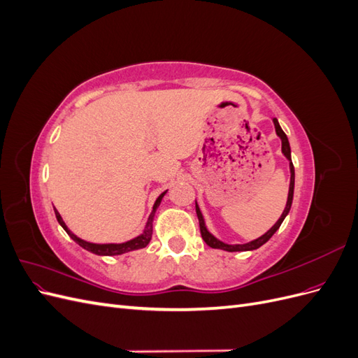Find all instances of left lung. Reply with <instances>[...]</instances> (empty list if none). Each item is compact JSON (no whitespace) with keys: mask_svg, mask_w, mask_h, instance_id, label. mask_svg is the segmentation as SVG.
Returning <instances> with one entry per match:
<instances>
[{"mask_svg":"<svg viewBox=\"0 0 358 358\" xmlns=\"http://www.w3.org/2000/svg\"><path fill=\"white\" fill-rule=\"evenodd\" d=\"M273 125H275V129H276V136L280 138V143H282V154L284 157L288 159L289 162V188H288V199H287V204H285V209L282 212V215L279 216V220L275 222V225L272 227V229H268L263 236L257 237V239L251 241V242H246V243H234V245H230V243H225L222 241H220L218 237H215L208 227H206V222H204V216L200 210V206L197 204V200H196V212H197V216H199V222H200V231H201V237L203 241L208 243L210 248L213 249H222V251H227V252H237V251H254V249H258L259 246H263L270 237H272L278 229L280 227V224L284 222V220L287 218V215L291 209V204H292V197H294V179H296V175H294V166H292V161H291V148H289V142H288V137L287 134L282 131V128H280L278 119L273 117Z\"/></svg>","mask_w":358,"mask_h":358,"instance_id":"obj_1","label":"left lung"}]
</instances>
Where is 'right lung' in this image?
<instances>
[{
	"label": "right lung",
	"mask_w": 358,
	"mask_h": 358,
	"mask_svg": "<svg viewBox=\"0 0 358 358\" xmlns=\"http://www.w3.org/2000/svg\"><path fill=\"white\" fill-rule=\"evenodd\" d=\"M164 191L162 194H159V197L155 200L154 203V208H152V212H150L149 218H148V222L145 225L143 231L140 233L137 237H134V239L131 241H127V242H122V243H92V242H86L83 239H80V237L76 236L69 227L66 225V222H64V220L61 218L59 212L53 208V210H55V216L57 220L59 222V225L62 227L64 230H66V233L71 237V239L80 245L83 249H86V251H90L95 255H121V254H125V252H129V251H136V249H142V248H146L148 243L150 242V239H152V224H154V216H155V212L158 209V206L161 204V200L162 197L166 196Z\"/></svg>",
	"instance_id": "obj_1"
}]
</instances>
